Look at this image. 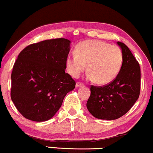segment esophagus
<instances>
[{
    "label": "esophagus",
    "instance_id": "obj_1",
    "mask_svg": "<svg viewBox=\"0 0 153 153\" xmlns=\"http://www.w3.org/2000/svg\"><path fill=\"white\" fill-rule=\"evenodd\" d=\"M82 85V83H80V82H77L76 85H75V87H76V88H80V87H81Z\"/></svg>",
    "mask_w": 153,
    "mask_h": 153
}]
</instances>
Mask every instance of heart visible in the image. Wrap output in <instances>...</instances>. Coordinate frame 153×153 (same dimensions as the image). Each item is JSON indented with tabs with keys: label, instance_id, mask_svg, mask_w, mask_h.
I'll return each instance as SVG.
<instances>
[{
	"label": "heart",
	"instance_id": "1",
	"mask_svg": "<svg viewBox=\"0 0 153 153\" xmlns=\"http://www.w3.org/2000/svg\"><path fill=\"white\" fill-rule=\"evenodd\" d=\"M75 52L65 60L68 72L73 78L80 76L87 65L89 80L107 85L114 80L121 70L123 53L117 46L99 40H87L75 46Z\"/></svg>",
	"mask_w": 153,
	"mask_h": 153
}]
</instances>
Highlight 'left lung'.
Here are the masks:
<instances>
[{"label": "left lung", "mask_w": 153, "mask_h": 153, "mask_svg": "<svg viewBox=\"0 0 153 153\" xmlns=\"http://www.w3.org/2000/svg\"><path fill=\"white\" fill-rule=\"evenodd\" d=\"M123 53L121 70L114 80L103 87L90 88L87 108L97 119L115 120L126 114L138 99L140 65L128 46L117 42Z\"/></svg>", "instance_id": "left-lung-1"}]
</instances>
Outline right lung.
Here are the masks:
<instances>
[{"mask_svg":"<svg viewBox=\"0 0 153 153\" xmlns=\"http://www.w3.org/2000/svg\"><path fill=\"white\" fill-rule=\"evenodd\" d=\"M71 41L45 40L25 48L17 56L11 74V100L17 109L31 121L51 119L75 82L66 69Z\"/></svg>","mask_w":153,"mask_h":153,"instance_id":"right-lung-1","label":"right lung"}]
</instances>
